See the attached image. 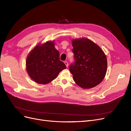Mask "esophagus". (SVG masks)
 <instances>
[{"instance_id":"obj_1","label":"esophagus","mask_w":131,"mask_h":131,"mask_svg":"<svg viewBox=\"0 0 131 131\" xmlns=\"http://www.w3.org/2000/svg\"><path fill=\"white\" fill-rule=\"evenodd\" d=\"M64 63H65V64L66 65V67H67L68 66H69V64H68V62H67V61H64Z\"/></svg>"}]
</instances>
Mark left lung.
I'll return each mask as SVG.
<instances>
[{"label": "left lung", "instance_id": "8db88e82", "mask_svg": "<svg viewBox=\"0 0 131 131\" xmlns=\"http://www.w3.org/2000/svg\"><path fill=\"white\" fill-rule=\"evenodd\" d=\"M74 61L69 70L74 81L82 88H93L104 78L107 70L106 57L97 44L87 38L72 41Z\"/></svg>", "mask_w": 131, "mask_h": 131}]
</instances>
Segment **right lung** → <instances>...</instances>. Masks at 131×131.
Segmentation results:
<instances>
[{
    "instance_id": "add662e5",
    "label": "right lung",
    "mask_w": 131,
    "mask_h": 131,
    "mask_svg": "<svg viewBox=\"0 0 131 131\" xmlns=\"http://www.w3.org/2000/svg\"><path fill=\"white\" fill-rule=\"evenodd\" d=\"M26 69L29 77L37 83L47 84L66 69L60 60L59 52L52 42H47L35 47L28 56Z\"/></svg>"
}]
</instances>
